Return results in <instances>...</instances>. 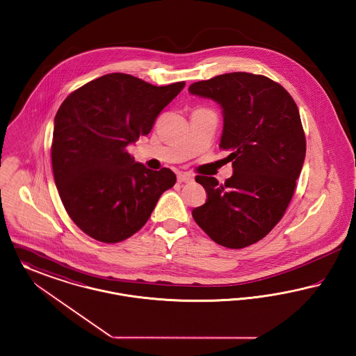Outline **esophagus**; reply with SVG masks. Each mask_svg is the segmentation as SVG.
Instances as JSON below:
<instances>
[{
	"mask_svg": "<svg viewBox=\"0 0 356 356\" xmlns=\"http://www.w3.org/2000/svg\"><path fill=\"white\" fill-rule=\"evenodd\" d=\"M193 181H194V178L188 172L178 174V182H181V184H193Z\"/></svg>",
	"mask_w": 356,
	"mask_h": 356,
	"instance_id": "1",
	"label": "esophagus"
}]
</instances>
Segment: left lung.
Wrapping results in <instances>:
<instances>
[{
  "instance_id": "left-lung-1",
  "label": "left lung",
  "mask_w": 356,
  "mask_h": 356,
  "mask_svg": "<svg viewBox=\"0 0 356 356\" xmlns=\"http://www.w3.org/2000/svg\"><path fill=\"white\" fill-rule=\"evenodd\" d=\"M188 91L222 107L220 147L233 166L224 184L195 177L207 200L191 211L193 218L214 243L246 248L279 224L293 197L305 158L299 108L279 83L248 72L197 81Z\"/></svg>"
}]
</instances>
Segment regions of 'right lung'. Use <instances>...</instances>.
Listing matches in <instances>:
<instances>
[{
    "mask_svg": "<svg viewBox=\"0 0 356 356\" xmlns=\"http://www.w3.org/2000/svg\"><path fill=\"white\" fill-rule=\"evenodd\" d=\"M185 81L156 87L126 74H108L61 103L51 147L54 178L68 216L96 241H124L143 227L177 177L147 169L126 147L151 131Z\"/></svg>",
    "mask_w": 356,
    "mask_h": 356,
    "instance_id": "1",
    "label": "right lung"
}]
</instances>
